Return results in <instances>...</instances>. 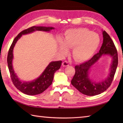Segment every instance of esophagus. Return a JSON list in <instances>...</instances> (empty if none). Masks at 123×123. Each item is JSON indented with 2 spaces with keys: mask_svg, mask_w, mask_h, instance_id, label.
Segmentation results:
<instances>
[{
  "mask_svg": "<svg viewBox=\"0 0 123 123\" xmlns=\"http://www.w3.org/2000/svg\"><path fill=\"white\" fill-rule=\"evenodd\" d=\"M62 66L63 67H67L69 66V63H68V62L67 61H65L63 62V63H62Z\"/></svg>",
  "mask_w": 123,
  "mask_h": 123,
  "instance_id": "34e87169",
  "label": "esophagus"
}]
</instances>
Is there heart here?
Listing matches in <instances>:
<instances>
[{
  "instance_id": "heart-1",
  "label": "heart",
  "mask_w": 123,
  "mask_h": 123,
  "mask_svg": "<svg viewBox=\"0 0 123 123\" xmlns=\"http://www.w3.org/2000/svg\"><path fill=\"white\" fill-rule=\"evenodd\" d=\"M99 35L86 28L69 29L67 31L64 41L60 39L59 48L66 54L68 48H73V56L78 62L86 61L94 55L99 46Z\"/></svg>"
}]
</instances>
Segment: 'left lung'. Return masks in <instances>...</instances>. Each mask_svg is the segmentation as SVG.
Returning a JSON list of instances; mask_svg holds the SVG:
<instances>
[{
	"mask_svg": "<svg viewBox=\"0 0 123 123\" xmlns=\"http://www.w3.org/2000/svg\"><path fill=\"white\" fill-rule=\"evenodd\" d=\"M103 43L99 53L88 61L75 67V73L71 81L72 85L80 92L88 96L98 95L106 90L113 81L117 68L118 53L113 42L105 31H103ZM106 55H110L112 59L109 75L102 82H93L89 78L90 68L101 56Z\"/></svg>",
	"mask_w": 123,
	"mask_h": 123,
	"instance_id": "1",
	"label": "left lung"
}]
</instances>
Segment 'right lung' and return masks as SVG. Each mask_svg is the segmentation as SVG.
Instances as JSON below:
<instances>
[{
  "label": "right lung",
  "instance_id": "1",
  "mask_svg": "<svg viewBox=\"0 0 123 123\" xmlns=\"http://www.w3.org/2000/svg\"><path fill=\"white\" fill-rule=\"evenodd\" d=\"M52 29H54L53 27L45 26H34L25 29L20 32L12 42L8 53L7 61L10 75L13 85L18 90L22 93L29 95H34L41 94L50 86L53 82L54 73L56 70L60 69L61 66L62 61H53L50 63L42 74L38 78L32 81H22L20 80L17 76L12 66V60L13 59V50L14 45L17 42L22 35L30 34L35 31H42L50 32Z\"/></svg>",
  "mask_w": 123,
  "mask_h": 123
}]
</instances>
